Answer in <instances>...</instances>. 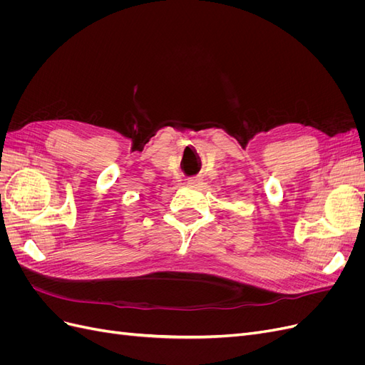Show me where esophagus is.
Returning a JSON list of instances; mask_svg holds the SVG:
<instances>
[{
	"mask_svg": "<svg viewBox=\"0 0 365 365\" xmlns=\"http://www.w3.org/2000/svg\"><path fill=\"white\" fill-rule=\"evenodd\" d=\"M189 182L190 184H200L201 178H200V176H193V178H189Z\"/></svg>",
	"mask_w": 365,
	"mask_h": 365,
	"instance_id": "esophagus-1",
	"label": "esophagus"
}]
</instances>
